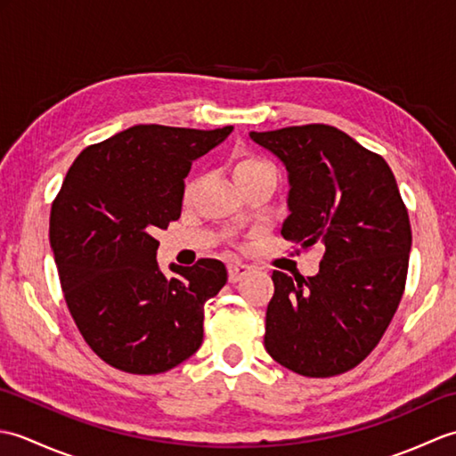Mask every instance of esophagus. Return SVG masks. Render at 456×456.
<instances>
[{
    "mask_svg": "<svg viewBox=\"0 0 456 456\" xmlns=\"http://www.w3.org/2000/svg\"><path fill=\"white\" fill-rule=\"evenodd\" d=\"M250 273V266L247 265H229V282H240Z\"/></svg>",
    "mask_w": 456,
    "mask_h": 456,
    "instance_id": "obj_1",
    "label": "esophagus"
}]
</instances>
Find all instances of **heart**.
Masks as SVG:
<instances>
[{
	"mask_svg": "<svg viewBox=\"0 0 456 456\" xmlns=\"http://www.w3.org/2000/svg\"><path fill=\"white\" fill-rule=\"evenodd\" d=\"M256 170H274V168L270 167L268 162H265L263 159H256V157H240L233 167L235 178L243 176V174H248V172H256Z\"/></svg>",
	"mask_w": 456,
	"mask_h": 456,
	"instance_id": "b5f03b06",
	"label": "heart"
}]
</instances>
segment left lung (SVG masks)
<instances>
[{"label":"left lung","instance_id":"8db88e82","mask_svg":"<svg viewBox=\"0 0 456 456\" xmlns=\"http://www.w3.org/2000/svg\"><path fill=\"white\" fill-rule=\"evenodd\" d=\"M248 137L288 172L284 239L325 248L315 276L273 273L266 351L302 376L351 370L380 341L403 294L411 227L398 183L382 157L331 125Z\"/></svg>","mask_w":456,"mask_h":456}]
</instances>
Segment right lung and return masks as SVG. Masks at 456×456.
<instances>
[{
	"label": "right lung",
	"mask_w": 456,
	"mask_h": 456,
	"mask_svg": "<svg viewBox=\"0 0 456 456\" xmlns=\"http://www.w3.org/2000/svg\"><path fill=\"white\" fill-rule=\"evenodd\" d=\"M231 133L134 125L82 151L53 203L48 237L68 309L92 351L123 372H167L203 341V305L227 268L172 263L167 278L152 235L180 217L191 162Z\"/></svg>",
	"instance_id": "1"
}]
</instances>
